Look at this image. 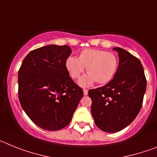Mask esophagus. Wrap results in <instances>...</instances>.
<instances>
[{
    "instance_id": "34e87169",
    "label": "esophagus",
    "mask_w": 157,
    "mask_h": 157,
    "mask_svg": "<svg viewBox=\"0 0 157 157\" xmlns=\"http://www.w3.org/2000/svg\"><path fill=\"white\" fill-rule=\"evenodd\" d=\"M83 94H84V95L86 96L87 94H88V90H86V89H84L83 90Z\"/></svg>"
}]
</instances>
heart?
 I'll use <instances>...</instances> for the list:
<instances>
[{"instance_id":"heart-1","label":"heart","mask_w":157,"mask_h":157,"mask_svg":"<svg viewBox=\"0 0 157 157\" xmlns=\"http://www.w3.org/2000/svg\"><path fill=\"white\" fill-rule=\"evenodd\" d=\"M117 65L118 59L114 53L94 48L82 51L78 58L68 56L65 61V68L72 79L78 78L86 67L88 74L78 82L84 87L96 81L99 84L109 82L116 74Z\"/></svg>"}]
</instances>
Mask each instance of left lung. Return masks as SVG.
I'll return each instance as SVG.
<instances>
[{"instance_id": "1", "label": "left lung", "mask_w": 157, "mask_h": 157, "mask_svg": "<svg viewBox=\"0 0 157 157\" xmlns=\"http://www.w3.org/2000/svg\"><path fill=\"white\" fill-rule=\"evenodd\" d=\"M114 77L104 86L89 90L92 100L91 113L98 128L118 132L131 123L139 113L146 90V78L141 61L123 48Z\"/></svg>"}]
</instances>
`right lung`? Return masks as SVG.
Returning <instances> with one entry per match:
<instances>
[{"mask_svg":"<svg viewBox=\"0 0 157 157\" xmlns=\"http://www.w3.org/2000/svg\"><path fill=\"white\" fill-rule=\"evenodd\" d=\"M71 53L68 45L36 48L24 58L18 72V94L30 120L44 130H58L69 124L80 100L81 87L65 68Z\"/></svg>","mask_w":157,"mask_h":157,"instance_id":"1","label":"right lung"}]
</instances>
